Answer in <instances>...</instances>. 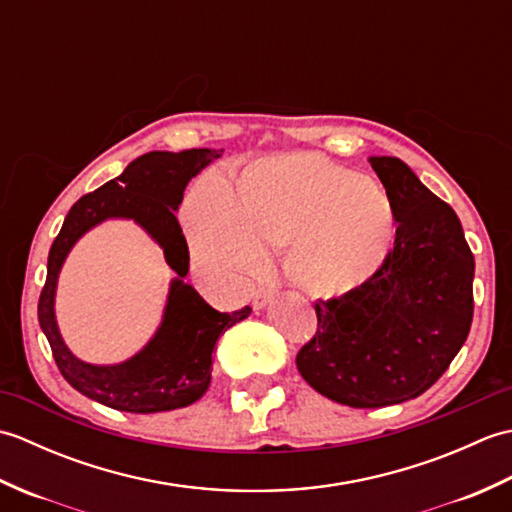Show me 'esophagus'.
I'll use <instances>...</instances> for the list:
<instances>
[{
  "instance_id": "obj_1",
  "label": "esophagus",
  "mask_w": 512,
  "mask_h": 512,
  "mask_svg": "<svg viewBox=\"0 0 512 512\" xmlns=\"http://www.w3.org/2000/svg\"><path fill=\"white\" fill-rule=\"evenodd\" d=\"M275 295H277V288H273V286L257 288V290L253 292V308H255V310H262V308H266L268 303L275 299Z\"/></svg>"
}]
</instances>
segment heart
<instances>
[{
  "instance_id": "1",
  "label": "heart",
  "mask_w": 512,
  "mask_h": 512,
  "mask_svg": "<svg viewBox=\"0 0 512 512\" xmlns=\"http://www.w3.org/2000/svg\"><path fill=\"white\" fill-rule=\"evenodd\" d=\"M182 220L204 273L253 277L266 253L288 248V275L317 297L367 286L396 239V206L383 184L319 154L255 160L235 187L206 173L189 189Z\"/></svg>"
}]
</instances>
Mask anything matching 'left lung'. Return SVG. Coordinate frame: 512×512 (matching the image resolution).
<instances>
[{
    "mask_svg": "<svg viewBox=\"0 0 512 512\" xmlns=\"http://www.w3.org/2000/svg\"><path fill=\"white\" fill-rule=\"evenodd\" d=\"M369 165L396 206L389 262L361 290L317 301V334L297 354L303 380L356 409L424 394L460 352L473 321L475 259L458 215L405 162Z\"/></svg>",
    "mask_w": 512,
    "mask_h": 512,
    "instance_id": "1",
    "label": "left lung"
}]
</instances>
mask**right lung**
Here are the masks:
<instances>
[{"label":"right lung","instance_id":"right-lung-1","mask_svg":"<svg viewBox=\"0 0 512 512\" xmlns=\"http://www.w3.org/2000/svg\"><path fill=\"white\" fill-rule=\"evenodd\" d=\"M222 149L149 151L129 162L121 176L105 182L76 202L65 215L48 255V277L39 297V325L52 347L59 372L68 383L105 407L129 413H156L193 405L211 385L213 347L231 325L244 321L250 308L217 312L184 277L189 246L176 211L191 178L220 158ZM134 219L163 248L177 279L163 323L152 341L132 359L116 366H92L76 359L62 343L53 295L60 266L71 246L105 219Z\"/></svg>","mask_w":512,"mask_h":512}]
</instances>
